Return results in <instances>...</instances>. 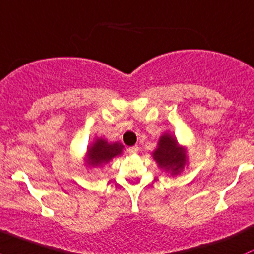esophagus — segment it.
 Wrapping results in <instances>:
<instances>
[{
  "label": "esophagus",
  "mask_w": 254,
  "mask_h": 254,
  "mask_svg": "<svg viewBox=\"0 0 254 254\" xmlns=\"http://www.w3.org/2000/svg\"><path fill=\"white\" fill-rule=\"evenodd\" d=\"M127 151L129 152V154H135V152H138V146L137 145L130 146V148L127 149Z\"/></svg>",
  "instance_id": "obj_1"
}]
</instances>
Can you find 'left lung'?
<instances>
[{
    "label": "left lung",
    "instance_id": "obj_1",
    "mask_svg": "<svg viewBox=\"0 0 254 254\" xmlns=\"http://www.w3.org/2000/svg\"><path fill=\"white\" fill-rule=\"evenodd\" d=\"M154 159L161 168L176 174L184 167L185 152L179 148L176 139L170 134H165L160 138L159 148L155 150Z\"/></svg>",
    "mask_w": 254,
    "mask_h": 254
}]
</instances>
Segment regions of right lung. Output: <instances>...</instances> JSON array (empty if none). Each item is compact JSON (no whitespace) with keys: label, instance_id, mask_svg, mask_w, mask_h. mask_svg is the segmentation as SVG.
<instances>
[{"label":"right lung","instance_id":"add662e5","mask_svg":"<svg viewBox=\"0 0 254 254\" xmlns=\"http://www.w3.org/2000/svg\"><path fill=\"white\" fill-rule=\"evenodd\" d=\"M121 144H108L103 139H98L91 149L88 150V160L92 166H99L108 162L116 155L121 154Z\"/></svg>","mask_w":254,"mask_h":254}]
</instances>
